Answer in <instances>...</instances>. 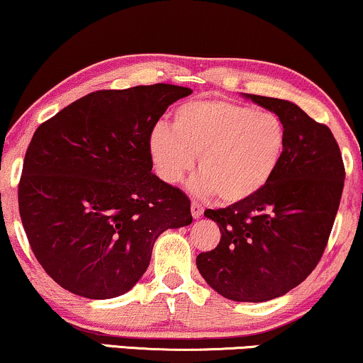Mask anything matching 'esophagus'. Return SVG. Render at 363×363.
<instances>
[{"label": "esophagus", "mask_w": 363, "mask_h": 363, "mask_svg": "<svg viewBox=\"0 0 363 363\" xmlns=\"http://www.w3.org/2000/svg\"><path fill=\"white\" fill-rule=\"evenodd\" d=\"M203 213H204L203 206H201L199 203H196V201H192V204H191V214H192V218H194V219L201 218V216H203Z\"/></svg>", "instance_id": "1"}]
</instances>
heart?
Masks as SVG:
<instances>
[{
  "instance_id": "heart-1",
  "label": "heart",
  "mask_w": 363,
  "mask_h": 363,
  "mask_svg": "<svg viewBox=\"0 0 363 363\" xmlns=\"http://www.w3.org/2000/svg\"><path fill=\"white\" fill-rule=\"evenodd\" d=\"M278 116L229 100H191L174 110L172 127H155L149 152L162 181L177 184L194 167L189 189L228 204L250 199L272 181L284 152Z\"/></svg>"
}]
</instances>
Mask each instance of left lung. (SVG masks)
I'll list each match as a JSON object with an SVG mask.
<instances>
[{"label":"left lung","mask_w":363,"mask_h":363,"mask_svg":"<svg viewBox=\"0 0 363 363\" xmlns=\"http://www.w3.org/2000/svg\"><path fill=\"white\" fill-rule=\"evenodd\" d=\"M283 122L286 142L272 181L250 199L206 209L221 231L196 258L214 291L233 301L283 296L313 272L340 206L345 167L332 130L288 100L245 95Z\"/></svg>","instance_id":"8db88e82"}]
</instances>
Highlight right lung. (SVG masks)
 <instances>
[{
  "instance_id": "right-lung-1",
  "label": "right lung",
  "mask_w": 363,
  "mask_h": 363,
  "mask_svg": "<svg viewBox=\"0 0 363 363\" xmlns=\"http://www.w3.org/2000/svg\"><path fill=\"white\" fill-rule=\"evenodd\" d=\"M186 86L91 91L36 128L18 204L31 251L60 286L90 300L130 290L169 228L192 223L191 201L152 174L149 139Z\"/></svg>"
}]
</instances>
